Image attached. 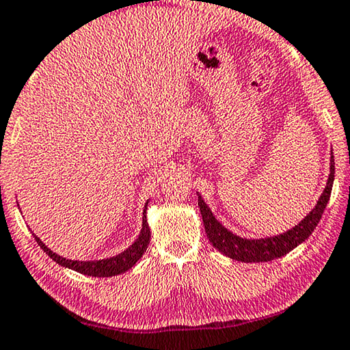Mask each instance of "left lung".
I'll list each match as a JSON object with an SVG mask.
<instances>
[{"label":"left lung","instance_id":"1","mask_svg":"<svg viewBox=\"0 0 350 350\" xmlns=\"http://www.w3.org/2000/svg\"><path fill=\"white\" fill-rule=\"evenodd\" d=\"M335 178V159L332 154L330 159V175L327 180V186H325L323 196H321L319 202L312 209V213L308 214L299 225L291 228L290 231L280 234V236H274L270 239H260V240H246L236 236L231 231H228L226 228H223L215 217L211 213L208 204L203 202V198L198 193V206L200 213L203 217V225L204 231L208 234L209 242L213 243L215 250H219L221 254H225L231 259H236L240 262H270L279 257L290 253L291 250H295L297 245L310 237V234L314 231V228L321 220V217L324 214L325 206L329 203L332 186H334Z\"/></svg>","mask_w":350,"mask_h":350}]
</instances>
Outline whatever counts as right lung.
I'll use <instances>...</instances> for the list:
<instances>
[{
    "mask_svg": "<svg viewBox=\"0 0 350 350\" xmlns=\"http://www.w3.org/2000/svg\"><path fill=\"white\" fill-rule=\"evenodd\" d=\"M146 211H147V203L144 208V217H142V229L139 237H137L136 242L130 246L129 250H125L124 253L110 257V259H102V260H71V259H65V257L57 256L53 253L48 246H46L42 240H40L37 236H33L37 240V243L40 245L46 254H48L51 259L54 262L59 263L62 267L71 268V270L87 274V276H93V278H110V276H116V274L125 273L130 270L135 263L141 259L142 254L146 253L148 242H150V228H148V223L146 219Z\"/></svg>",
    "mask_w": 350,
    "mask_h": 350,
    "instance_id": "add662e5",
    "label": "right lung"
}]
</instances>
